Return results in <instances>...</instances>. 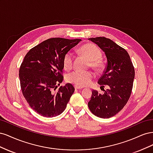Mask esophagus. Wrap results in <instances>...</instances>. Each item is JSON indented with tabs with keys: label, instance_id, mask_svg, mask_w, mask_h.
Wrapping results in <instances>:
<instances>
[{
	"label": "esophagus",
	"instance_id": "esophagus-1",
	"mask_svg": "<svg viewBox=\"0 0 153 153\" xmlns=\"http://www.w3.org/2000/svg\"><path fill=\"white\" fill-rule=\"evenodd\" d=\"M83 87H78V86H75V89H76V90H79V89H82Z\"/></svg>",
	"mask_w": 153,
	"mask_h": 153
}]
</instances>
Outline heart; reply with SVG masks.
<instances>
[{
	"label": "heart",
	"instance_id": "obj_1",
	"mask_svg": "<svg viewBox=\"0 0 153 153\" xmlns=\"http://www.w3.org/2000/svg\"><path fill=\"white\" fill-rule=\"evenodd\" d=\"M79 52L83 57L89 61V66L96 69L102 67V62L100 59L101 57V50L92 43H87L79 49ZM73 55L71 52H67L63 57L62 65L64 70L69 71L73 68ZM94 78V74L92 71L80 72L73 71L66 76V81L78 87L89 85Z\"/></svg>",
	"mask_w": 153,
	"mask_h": 153
}]
</instances>
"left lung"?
<instances>
[{"instance_id":"obj_1","label":"left lung","mask_w":153,"mask_h":153,"mask_svg":"<svg viewBox=\"0 0 153 153\" xmlns=\"http://www.w3.org/2000/svg\"><path fill=\"white\" fill-rule=\"evenodd\" d=\"M105 52L107 64L98 83L109 89L103 94L93 90L88 106L91 112L101 118H110L120 112L131 96L135 69L124 48L105 37L89 38Z\"/></svg>"}]
</instances>
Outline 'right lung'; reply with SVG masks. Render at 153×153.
<instances>
[{"label": "right lung", "mask_w": 153, "mask_h": 153, "mask_svg": "<svg viewBox=\"0 0 153 153\" xmlns=\"http://www.w3.org/2000/svg\"><path fill=\"white\" fill-rule=\"evenodd\" d=\"M80 39L50 38L31 48L19 69L22 94L32 109L45 117L59 115L65 110L75 88L63 80L62 60Z\"/></svg>", "instance_id": "1"}]
</instances>
